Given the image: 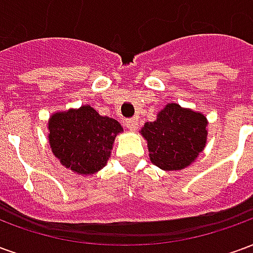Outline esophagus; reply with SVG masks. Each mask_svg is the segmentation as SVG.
Returning a JSON list of instances; mask_svg holds the SVG:
<instances>
[{"instance_id": "esophagus-1", "label": "esophagus", "mask_w": 253, "mask_h": 253, "mask_svg": "<svg viewBox=\"0 0 253 253\" xmlns=\"http://www.w3.org/2000/svg\"><path fill=\"white\" fill-rule=\"evenodd\" d=\"M125 126L128 128V130H137L138 128V119L137 118H131V119H127Z\"/></svg>"}]
</instances>
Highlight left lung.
<instances>
[{"label": "left lung", "instance_id": "left-lung-1", "mask_svg": "<svg viewBox=\"0 0 253 253\" xmlns=\"http://www.w3.org/2000/svg\"><path fill=\"white\" fill-rule=\"evenodd\" d=\"M207 119L201 112L168 104L154 122L141 130L148 141L150 160L164 170L186 168L198 157L207 138Z\"/></svg>", "mask_w": 253, "mask_h": 253}]
</instances>
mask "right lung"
Listing matches in <instances>:
<instances>
[{
    "mask_svg": "<svg viewBox=\"0 0 253 253\" xmlns=\"http://www.w3.org/2000/svg\"><path fill=\"white\" fill-rule=\"evenodd\" d=\"M48 130L52 153L61 164L81 175H92L107 164L116 134L123 128L115 119L84 105L54 114Z\"/></svg>",
    "mask_w": 253,
    "mask_h": 253,
    "instance_id": "obj_1",
    "label": "right lung"
}]
</instances>
